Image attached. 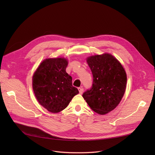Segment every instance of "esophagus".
I'll use <instances>...</instances> for the list:
<instances>
[{
    "instance_id": "34e87169",
    "label": "esophagus",
    "mask_w": 155,
    "mask_h": 155,
    "mask_svg": "<svg viewBox=\"0 0 155 155\" xmlns=\"http://www.w3.org/2000/svg\"><path fill=\"white\" fill-rule=\"evenodd\" d=\"M78 90H79V94H82L83 92V88H79Z\"/></svg>"
}]
</instances>
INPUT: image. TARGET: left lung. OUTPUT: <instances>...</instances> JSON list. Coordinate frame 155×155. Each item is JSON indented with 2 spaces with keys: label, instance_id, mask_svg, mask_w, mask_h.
<instances>
[{
  "label": "left lung",
  "instance_id": "8db88e82",
  "mask_svg": "<svg viewBox=\"0 0 155 155\" xmlns=\"http://www.w3.org/2000/svg\"><path fill=\"white\" fill-rule=\"evenodd\" d=\"M87 62L93 75L92 88L83 97L91 109L104 115L119 105L124 95L127 74L122 64L109 53L91 55Z\"/></svg>",
  "mask_w": 155,
  "mask_h": 155
}]
</instances>
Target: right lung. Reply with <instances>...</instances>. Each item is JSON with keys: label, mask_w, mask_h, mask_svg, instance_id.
Wrapping results in <instances>:
<instances>
[{"label": "right lung", "mask_w": 155, "mask_h": 155, "mask_svg": "<svg viewBox=\"0 0 155 155\" xmlns=\"http://www.w3.org/2000/svg\"><path fill=\"white\" fill-rule=\"evenodd\" d=\"M68 59L47 58L37 67L32 77V87L39 104L51 113L66 108L79 93L72 86V78L66 72Z\"/></svg>", "instance_id": "right-lung-1"}]
</instances>
